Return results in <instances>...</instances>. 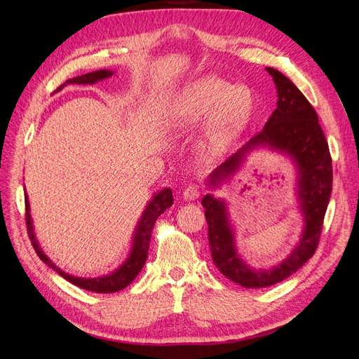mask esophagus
<instances>
[{
	"mask_svg": "<svg viewBox=\"0 0 359 359\" xmlns=\"http://www.w3.org/2000/svg\"><path fill=\"white\" fill-rule=\"evenodd\" d=\"M199 196H201V190H199V186H196V184H190V186H187L182 191V198L186 201H194V199H198Z\"/></svg>",
	"mask_w": 359,
	"mask_h": 359,
	"instance_id": "34e87169",
	"label": "esophagus"
}]
</instances>
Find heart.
Masks as SVG:
<instances>
[{
	"instance_id": "b5f03b06",
	"label": "heart",
	"mask_w": 359,
	"mask_h": 359,
	"mask_svg": "<svg viewBox=\"0 0 359 359\" xmlns=\"http://www.w3.org/2000/svg\"><path fill=\"white\" fill-rule=\"evenodd\" d=\"M253 114L252 94L219 78H203L181 91L170 111L177 128L193 127L210 119L201 148L208 157L220 156L248 124Z\"/></svg>"
}]
</instances>
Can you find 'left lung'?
<instances>
[{
  "label": "left lung",
  "instance_id": "left-lung-1",
  "mask_svg": "<svg viewBox=\"0 0 359 359\" xmlns=\"http://www.w3.org/2000/svg\"><path fill=\"white\" fill-rule=\"evenodd\" d=\"M277 88V109L262 132L217 168L210 177L211 186L232 177L240 169L248 151L268 147L292 157L298 169V199L304 215V231L297 248L280 265L271 269H253L238 256L226 203L211 194L202 199L208 241L214 265L220 273L243 287H268L283 281L314 255L332 191V160L314 107L283 73L266 67Z\"/></svg>",
  "mask_w": 359,
  "mask_h": 359
}]
</instances>
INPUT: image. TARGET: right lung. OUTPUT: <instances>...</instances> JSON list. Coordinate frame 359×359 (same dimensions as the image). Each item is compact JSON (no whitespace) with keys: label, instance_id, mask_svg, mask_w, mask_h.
Here are the masks:
<instances>
[{"label":"right lung","instance_id":"right-lung-1","mask_svg":"<svg viewBox=\"0 0 359 359\" xmlns=\"http://www.w3.org/2000/svg\"><path fill=\"white\" fill-rule=\"evenodd\" d=\"M114 72L111 70H97L86 73L82 76H76L73 79L66 81V83L61 85L57 91H60L62 86H66L69 83H97L99 81H103L106 78L112 76ZM173 203V196H172V190L170 189H163L157 194H154L153 199L147 205V208L144 214L140 215V219L137 222L136 231L133 235V245H132V252H130L126 262L116 268L114 273L106 274L102 277H95V278H82V277H74L67 273L61 271L52 260L43 253L41 247L39 245V241L36 240V233H34V227H32V220H31V214H29V202L28 196L25 194V220H27V227H28V236L31 240L32 247H34L36 253L39 257L45 262L48 266H50L53 271L69 280L72 285L78 286L85 290H91L95 293H112L118 292L124 287H127L132 281L136 278V276L140 273V269L145 265V260L148 257V248H149V241H151V232H153V227L156 220L158 219V215L165 212L168 208H170V205Z\"/></svg>","mask_w":359,"mask_h":359}]
</instances>
